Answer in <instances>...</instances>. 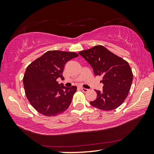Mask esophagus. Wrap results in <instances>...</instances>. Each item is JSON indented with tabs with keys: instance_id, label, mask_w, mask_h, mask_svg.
Wrapping results in <instances>:
<instances>
[{
	"instance_id": "esophagus-1",
	"label": "esophagus",
	"mask_w": 154,
	"mask_h": 154,
	"mask_svg": "<svg viewBox=\"0 0 154 154\" xmlns=\"http://www.w3.org/2000/svg\"><path fill=\"white\" fill-rule=\"evenodd\" d=\"M81 90L83 91V92H84V93H87L88 91H89V89H85V88H83V87H81Z\"/></svg>"
}]
</instances>
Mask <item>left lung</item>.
Here are the masks:
<instances>
[{
	"label": "left lung",
	"mask_w": 154,
	"mask_h": 154,
	"mask_svg": "<svg viewBox=\"0 0 154 154\" xmlns=\"http://www.w3.org/2000/svg\"><path fill=\"white\" fill-rule=\"evenodd\" d=\"M79 54L93 67L96 76H103V89L96 90L97 99L90 104L107 111L120 106L128 94L132 83L133 74L128 63L103 45H96Z\"/></svg>",
	"instance_id": "8db88e82"
}]
</instances>
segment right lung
<instances>
[{
    "mask_svg": "<svg viewBox=\"0 0 154 154\" xmlns=\"http://www.w3.org/2000/svg\"><path fill=\"white\" fill-rule=\"evenodd\" d=\"M77 56L74 52L48 51L27 67L23 78L25 93L39 113L54 116L69 106L77 87H66L57 79H64L65 64Z\"/></svg>",
    "mask_w": 154,
    "mask_h": 154,
    "instance_id": "right-lung-1",
    "label": "right lung"
}]
</instances>
